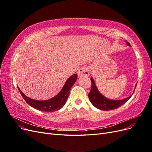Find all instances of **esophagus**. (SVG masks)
<instances>
[{
    "label": "esophagus",
    "instance_id": "obj_1",
    "mask_svg": "<svg viewBox=\"0 0 152 152\" xmlns=\"http://www.w3.org/2000/svg\"><path fill=\"white\" fill-rule=\"evenodd\" d=\"M77 73L79 77H87L89 75L88 69L85 66L81 67L80 68H79V70L77 72Z\"/></svg>",
    "mask_w": 152,
    "mask_h": 152
}]
</instances>
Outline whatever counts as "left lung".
Here are the masks:
<instances>
[{
    "label": "left lung",
    "instance_id": "obj_1",
    "mask_svg": "<svg viewBox=\"0 0 152 152\" xmlns=\"http://www.w3.org/2000/svg\"><path fill=\"white\" fill-rule=\"evenodd\" d=\"M126 42L127 45H129V46H130L131 45L127 41H126ZM91 88L88 94V97L91 103L93 104L96 108H97L98 109L103 110H112L113 109H116L118 107H121L124 104H125L131 97V96L129 97L121 100H113L108 99L100 93V92L98 91L97 87L96 86V84L94 83V81L93 78H91Z\"/></svg>",
    "mask_w": 152,
    "mask_h": 152
}]
</instances>
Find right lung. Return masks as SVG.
<instances>
[{
	"label": "right lung",
	"mask_w": 152,
	"mask_h": 152,
	"mask_svg": "<svg viewBox=\"0 0 152 152\" xmlns=\"http://www.w3.org/2000/svg\"><path fill=\"white\" fill-rule=\"evenodd\" d=\"M77 79V74L72 75L65 82V85L63 87L60 92L54 98L45 101H38L31 99L27 97L19 89L20 94L22 97L25 100V102L28 103L31 107H33L40 111L50 112L58 110L63 108V107L66 103L67 99L68 98L69 94L71 89V87L74 84Z\"/></svg>",
	"instance_id": "add662e5"
}]
</instances>
